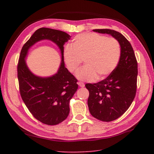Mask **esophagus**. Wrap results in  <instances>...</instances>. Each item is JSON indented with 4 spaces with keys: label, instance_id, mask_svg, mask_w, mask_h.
Listing matches in <instances>:
<instances>
[{
    "label": "esophagus",
    "instance_id": "1",
    "mask_svg": "<svg viewBox=\"0 0 154 154\" xmlns=\"http://www.w3.org/2000/svg\"><path fill=\"white\" fill-rule=\"evenodd\" d=\"M78 85H79V86L80 87H85V84L82 82H79V83H78Z\"/></svg>",
    "mask_w": 154,
    "mask_h": 154
}]
</instances>
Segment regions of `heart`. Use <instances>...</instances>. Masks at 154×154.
I'll list each match as a JSON object with an SVG mask.
<instances>
[{"label":"heart","mask_w":154,"mask_h":154,"mask_svg":"<svg viewBox=\"0 0 154 154\" xmlns=\"http://www.w3.org/2000/svg\"><path fill=\"white\" fill-rule=\"evenodd\" d=\"M72 46L66 45L63 56L65 64L71 73H75L84 60L85 66L77 72L79 80H101L115 69L120 57V45L115 38L96 33L77 35Z\"/></svg>","instance_id":"b5f03b06"}]
</instances>
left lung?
<instances>
[{"mask_svg": "<svg viewBox=\"0 0 154 154\" xmlns=\"http://www.w3.org/2000/svg\"><path fill=\"white\" fill-rule=\"evenodd\" d=\"M94 32L110 34L119 42L120 57L115 69L105 79L97 83H87L89 97V112L104 122L119 119L128 109L136 96L138 63L132 45L120 34L110 29H95Z\"/></svg>", "mask_w": 154, "mask_h": 154, "instance_id": "8db88e82", "label": "left lung"}]
</instances>
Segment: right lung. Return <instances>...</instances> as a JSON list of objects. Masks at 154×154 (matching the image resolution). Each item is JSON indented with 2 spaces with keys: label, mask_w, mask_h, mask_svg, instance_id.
<instances>
[{
  "label": "right lung",
  "mask_w": 154,
  "mask_h": 154,
  "mask_svg": "<svg viewBox=\"0 0 154 154\" xmlns=\"http://www.w3.org/2000/svg\"><path fill=\"white\" fill-rule=\"evenodd\" d=\"M70 38L63 31L39 28L23 45L20 55L17 71L21 97L35 119L47 125H56L67 119L69 101L78 89L77 79L65 67L63 56V45ZM43 39L54 42L62 54V63L58 72L48 78L34 75L25 61L29 48Z\"/></svg>",
  "instance_id": "1"
}]
</instances>
